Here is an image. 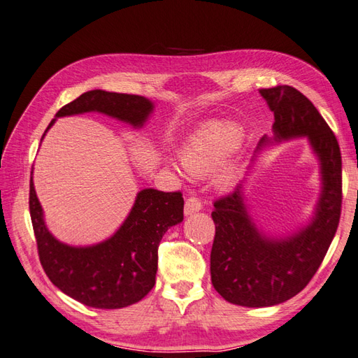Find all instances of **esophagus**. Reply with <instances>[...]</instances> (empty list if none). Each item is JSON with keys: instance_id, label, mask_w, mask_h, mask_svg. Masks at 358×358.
I'll return each mask as SVG.
<instances>
[{"instance_id": "34e87169", "label": "esophagus", "mask_w": 358, "mask_h": 358, "mask_svg": "<svg viewBox=\"0 0 358 358\" xmlns=\"http://www.w3.org/2000/svg\"><path fill=\"white\" fill-rule=\"evenodd\" d=\"M202 210V203L201 201L197 199L196 196H189L188 199L185 201V206H184V211H185V216H192L193 213H197Z\"/></svg>"}]
</instances>
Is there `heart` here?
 I'll return each instance as SVG.
<instances>
[{
  "mask_svg": "<svg viewBox=\"0 0 358 358\" xmlns=\"http://www.w3.org/2000/svg\"><path fill=\"white\" fill-rule=\"evenodd\" d=\"M241 138V127L234 122L219 121L206 124L182 148V165L194 176H206L225 162V159L239 145ZM227 180L228 174H220V182Z\"/></svg>",
  "mask_w": 358,
  "mask_h": 358,
  "instance_id": "heart-1",
  "label": "heart"
}]
</instances>
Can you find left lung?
I'll return each mask as SVG.
<instances>
[{
	"mask_svg": "<svg viewBox=\"0 0 358 358\" xmlns=\"http://www.w3.org/2000/svg\"><path fill=\"white\" fill-rule=\"evenodd\" d=\"M274 113V142L306 138L319 157L322 192L314 217L299 231L273 237L260 231L242 185L214 202L211 283L229 303L264 308L283 303L313 279L334 239L341 214V155L336 134L303 93L289 85L260 89ZM271 144L262 138L256 152Z\"/></svg>",
	"mask_w": 358,
	"mask_h": 358,
	"instance_id": "8db88e82",
	"label": "left lung"
}]
</instances>
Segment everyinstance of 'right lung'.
Returning a JSON list of instances; mask_svg holds the SVG:
<instances>
[{"instance_id": "add662e5", "label": "right lung", "mask_w": 358, "mask_h": 358, "mask_svg": "<svg viewBox=\"0 0 358 358\" xmlns=\"http://www.w3.org/2000/svg\"><path fill=\"white\" fill-rule=\"evenodd\" d=\"M87 112L104 113L141 129L153 112V102L138 94L90 90L69 102L55 117ZM29 208L39 262L47 277L69 297L99 309L130 306L152 291L162 236L184 220L180 192L145 188L138 193L129 216L112 237L92 246H70L47 229L31 179Z\"/></svg>"}]
</instances>
